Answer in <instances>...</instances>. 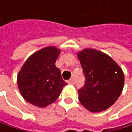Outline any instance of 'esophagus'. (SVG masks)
<instances>
[{
    "label": "esophagus",
    "instance_id": "obj_1",
    "mask_svg": "<svg viewBox=\"0 0 132 132\" xmlns=\"http://www.w3.org/2000/svg\"><path fill=\"white\" fill-rule=\"evenodd\" d=\"M74 83H75V81L73 78H71L68 81V84H70V85H74Z\"/></svg>",
    "mask_w": 132,
    "mask_h": 132
}]
</instances>
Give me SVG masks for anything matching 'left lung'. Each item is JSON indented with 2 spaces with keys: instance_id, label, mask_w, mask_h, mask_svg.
<instances>
[{
  "instance_id": "obj_1",
  "label": "left lung",
  "mask_w": 132,
  "mask_h": 132,
  "mask_svg": "<svg viewBox=\"0 0 132 132\" xmlns=\"http://www.w3.org/2000/svg\"><path fill=\"white\" fill-rule=\"evenodd\" d=\"M77 55L85 78L84 87L78 90L80 103L91 112L108 109L123 91L122 69L109 55L96 49L85 48Z\"/></svg>"
}]
</instances>
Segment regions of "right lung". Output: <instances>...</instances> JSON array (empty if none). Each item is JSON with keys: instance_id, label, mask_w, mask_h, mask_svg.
<instances>
[{"instance_id": "add662e5", "label": "right lung", "mask_w": 132, "mask_h": 132, "mask_svg": "<svg viewBox=\"0 0 132 132\" xmlns=\"http://www.w3.org/2000/svg\"><path fill=\"white\" fill-rule=\"evenodd\" d=\"M61 51L49 46L35 52L25 61L17 75V85L23 99L39 108L57 100L67 83L55 65Z\"/></svg>"}]
</instances>
